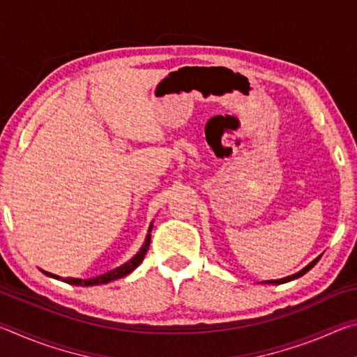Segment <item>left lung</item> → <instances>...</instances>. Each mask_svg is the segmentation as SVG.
Masks as SVG:
<instances>
[{
  "label": "left lung",
  "instance_id": "left-lung-1",
  "mask_svg": "<svg viewBox=\"0 0 357 357\" xmlns=\"http://www.w3.org/2000/svg\"><path fill=\"white\" fill-rule=\"evenodd\" d=\"M321 258V255L319 257H317L315 259H313V261H310L309 264L305 266V268H302L299 273H296V274H293V275H288V277H283V279H279V280H264V282H261V283H273V285H280V283H287V282H289V280H294V279H299V277H302L304 275L305 273H309V271L313 268V266H315L317 263H318V259Z\"/></svg>",
  "mask_w": 357,
  "mask_h": 357
}]
</instances>
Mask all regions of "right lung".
I'll list each match as a JSON object with an SVG mask.
<instances>
[{
  "mask_svg": "<svg viewBox=\"0 0 357 357\" xmlns=\"http://www.w3.org/2000/svg\"><path fill=\"white\" fill-rule=\"evenodd\" d=\"M153 223L154 222H151V225L148 228L146 239H144V243L140 247V250H138L135 255L129 259V261H126L124 264L118 266V268L108 271V273H105V274L98 275V277H93V279H75V277H66V279H63V277H59L56 274L47 273V271H42V269L40 271L45 275L52 277V279L61 280V282L69 283V285H75V287H94V285H102V283H108V282H112V280L121 279V277H126L128 274H130L132 271H134L135 268H138V266H140V263L143 261V258H144V255H146V252L149 249V244H151V229H153Z\"/></svg>",
  "mask_w": 357,
  "mask_h": 357,
  "instance_id": "add662e5",
  "label": "right lung"
}]
</instances>
